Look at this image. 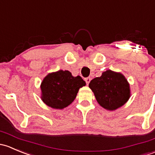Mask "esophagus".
<instances>
[{"label":"esophagus","instance_id":"1","mask_svg":"<svg viewBox=\"0 0 155 155\" xmlns=\"http://www.w3.org/2000/svg\"><path fill=\"white\" fill-rule=\"evenodd\" d=\"M90 81H91V78L89 77L85 78V81H86V83H87V84H89V83L90 82Z\"/></svg>","mask_w":155,"mask_h":155}]
</instances>
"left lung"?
I'll return each mask as SVG.
<instances>
[{
    "instance_id": "8db88e82",
    "label": "left lung",
    "mask_w": 155,
    "mask_h": 155,
    "mask_svg": "<svg viewBox=\"0 0 155 155\" xmlns=\"http://www.w3.org/2000/svg\"><path fill=\"white\" fill-rule=\"evenodd\" d=\"M89 88L101 107L109 110L120 107L130 98V87L121 73L107 70L90 81Z\"/></svg>"
}]
</instances>
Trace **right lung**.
<instances>
[{
    "label": "right lung",
    "instance_id": "add662e5",
    "mask_svg": "<svg viewBox=\"0 0 155 155\" xmlns=\"http://www.w3.org/2000/svg\"><path fill=\"white\" fill-rule=\"evenodd\" d=\"M86 85L80 76L73 77L68 71L49 74L41 84L42 99L48 106L54 109H63L72 103L78 90Z\"/></svg>",
    "mask_w": 155,
    "mask_h": 155
}]
</instances>
